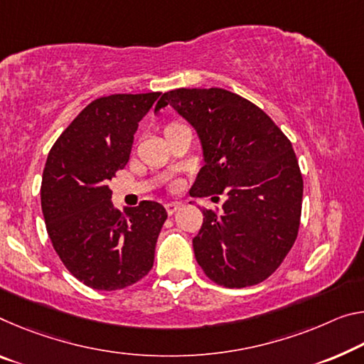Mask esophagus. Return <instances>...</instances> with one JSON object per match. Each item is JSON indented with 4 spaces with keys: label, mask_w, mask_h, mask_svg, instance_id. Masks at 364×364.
<instances>
[{
    "label": "esophagus",
    "mask_w": 364,
    "mask_h": 364,
    "mask_svg": "<svg viewBox=\"0 0 364 364\" xmlns=\"http://www.w3.org/2000/svg\"><path fill=\"white\" fill-rule=\"evenodd\" d=\"M165 209H166V213H168V215H173V213L180 209V203H168L165 205Z\"/></svg>",
    "instance_id": "1"
}]
</instances>
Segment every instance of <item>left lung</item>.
Returning a JSON list of instances; mask_svg holds the SVG:
<instances>
[{
    "instance_id": "8db88e82",
    "label": "left lung",
    "mask_w": 364,
    "mask_h": 364,
    "mask_svg": "<svg viewBox=\"0 0 364 364\" xmlns=\"http://www.w3.org/2000/svg\"><path fill=\"white\" fill-rule=\"evenodd\" d=\"M170 105L198 132L204 166L193 196L227 194L222 212L204 209L193 247L205 275L245 288L272 275L295 243L303 176L291 142L255 103L233 92H165L155 113Z\"/></svg>"
}]
</instances>
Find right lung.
<instances>
[{"label":"right lung","instance_id":"obj_1","mask_svg":"<svg viewBox=\"0 0 364 364\" xmlns=\"http://www.w3.org/2000/svg\"><path fill=\"white\" fill-rule=\"evenodd\" d=\"M159 97L114 94L90 102L45 164L40 196L51 245L69 272L94 290H121L154 265L165 207L142 200L119 212L108 183L128 164L139 121Z\"/></svg>","mask_w":364,"mask_h":364}]
</instances>
